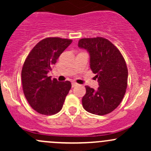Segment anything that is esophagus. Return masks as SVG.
Wrapping results in <instances>:
<instances>
[{
  "label": "esophagus",
  "mask_w": 151,
  "mask_h": 151,
  "mask_svg": "<svg viewBox=\"0 0 151 151\" xmlns=\"http://www.w3.org/2000/svg\"><path fill=\"white\" fill-rule=\"evenodd\" d=\"M77 85H78V84H77V83H75V82H72V83H71V85H72V87L77 86Z\"/></svg>",
  "instance_id": "esophagus-1"
}]
</instances>
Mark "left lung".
Returning <instances> with one entry per match:
<instances>
[{
	"mask_svg": "<svg viewBox=\"0 0 151 151\" xmlns=\"http://www.w3.org/2000/svg\"><path fill=\"white\" fill-rule=\"evenodd\" d=\"M78 47L89 52L90 67L96 74L99 85L96 91L85 86L83 107L95 115L110 113L121 104L127 88L128 69L122 54L112 42L102 37L81 39Z\"/></svg>",
	"mask_w": 151,
	"mask_h": 151,
	"instance_id": "left-lung-1",
	"label": "left lung"
}]
</instances>
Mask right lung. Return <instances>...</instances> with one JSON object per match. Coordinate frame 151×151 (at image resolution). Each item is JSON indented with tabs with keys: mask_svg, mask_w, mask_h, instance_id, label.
I'll list each match as a JSON object with an SVG mask.
<instances>
[{
	"mask_svg": "<svg viewBox=\"0 0 151 151\" xmlns=\"http://www.w3.org/2000/svg\"><path fill=\"white\" fill-rule=\"evenodd\" d=\"M71 42V39L46 38L32 49L25 59L21 73L22 89L29 104L39 113L55 115L63 107L71 83L52 80L47 74Z\"/></svg>",
	"mask_w": 151,
	"mask_h": 151,
	"instance_id": "add662e5",
	"label": "right lung"
}]
</instances>
